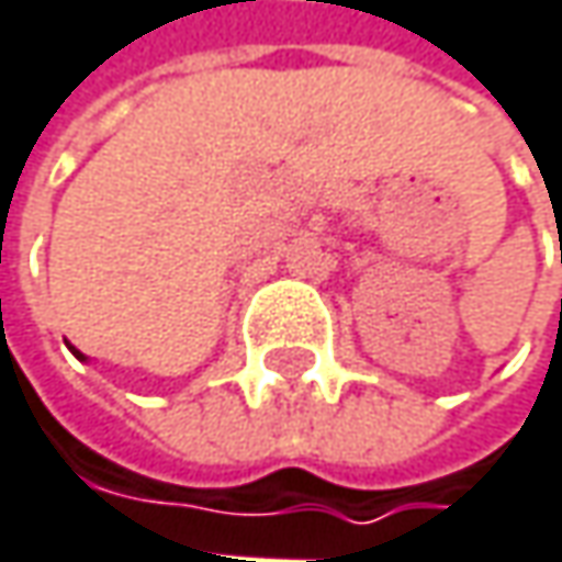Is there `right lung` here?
Instances as JSON below:
<instances>
[{"label":"right lung","mask_w":562,"mask_h":562,"mask_svg":"<svg viewBox=\"0 0 562 562\" xmlns=\"http://www.w3.org/2000/svg\"><path fill=\"white\" fill-rule=\"evenodd\" d=\"M70 350H74V353H77V360H86V357H82V353H79L77 347H70Z\"/></svg>","instance_id":"right-lung-1"}]
</instances>
